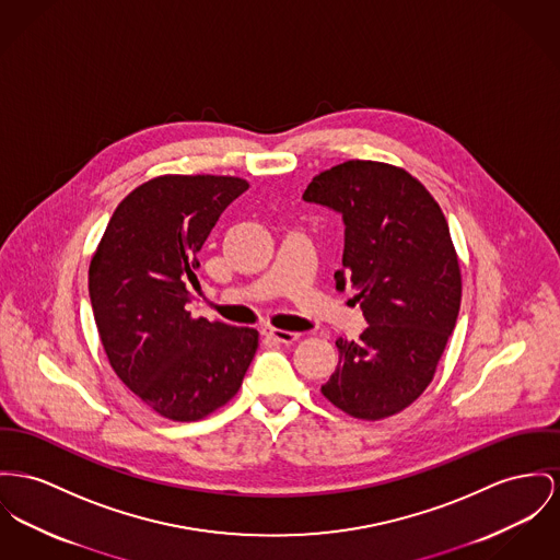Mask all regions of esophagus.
Returning <instances> with one entry per match:
<instances>
[{"mask_svg": "<svg viewBox=\"0 0 560 560\" xmlns=\"http://www.w3.org/2000/svg\"><path fill=\"white\" fill-rule=\"evenodd\" d=\"M261 336L269 337V339H273V341H278V343H293L295 339H299V334L273 329V327H262Z\"/></svg>", "mask_w": 560, "mask_h": 560, "instance_id": "34e87169", "label": "esophagus"}]
</instances>
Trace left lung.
<instances>
[{
	"mask_svg": "<svg viewBox=\"0 0 560 560\" xmlns=\"http://www.w3.org/2000/svg\"><path fill=\"white\" fill-rule=\"evenodd\" d=\"M303 199L341 214L336 287L357 291L368 320L359 339H337L339 363L320 390L363 420L406 410L431 384L460 307L446 217L411 174L377 161L339 163Z\"/></svg>",
	"mask_w": 560,
	"mask_h": 560,
	"instance_id": "8db88e82",
	"label": "left lung"
}]
</instances>
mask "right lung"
Wrapping results in <instances>:
<instances>
[{
  "label": "right lung",
  "instance_id": "add662e5",
  "mask_svg": "<svg viewBox=\"0 0 560 560\" xmlns=\"http://www.w3.org/2000/svg\"><path fill=\"white\" fill-rule=\"evenodd\" d=\"M248 183L159 176L114 210L89 267V298L116 375L163 418L190 422L240 390L259 334L192 318L197 253Z\"/></svg>",
  "mask_w": 560,
  "mask_h": 560
}]
</instances>
